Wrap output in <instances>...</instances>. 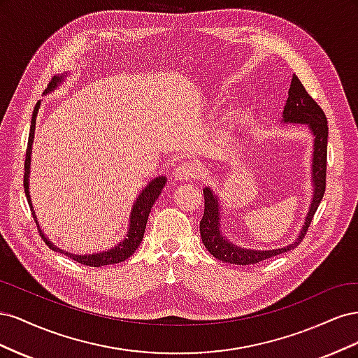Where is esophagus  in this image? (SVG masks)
I'll list each match as a JSON object with an SVG mask.
<instances>
[{
    "mask_svg": "<svg viewBox=\"0 0 358 358\" xmlns=\"http://www.w3.org/2000/svg\"><path fill=\"white\" fill-rule=\"evenodd\" d=\"M200 173L199 164H194V162H180V164L175 170V178L179 180H189L194 179Z\"/></svg>",
    "mask_w": 358,
    "mask_h": 358,
    "instance_id": "obj_1",
    "label": "esophagus"
}]
</instances>
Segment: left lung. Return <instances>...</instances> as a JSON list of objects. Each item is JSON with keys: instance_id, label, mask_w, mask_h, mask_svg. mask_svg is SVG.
<instances>
[{"instance_id": "8db88e82", "label": "left lung", "mask_w": 358, "mask_h": 358, "mask_svg": "<svg viewBox=\"0 0 358 358\" xmlns=\"http://www.w3.org/2000/svg\"><path fill=\"white\" fill-rule=\"evenodd\" d=\"M284 124H301L308 125L313 136V154H312V183H313V196L309 206V212L305 218V225L301 227L296 242L289 243L285 248L270 249V251H254L234 245L222 234L221 230V206L218 197L213 191L206 187L203 188L204 194V213L200 221V234L206 249L221 262L230 264L248 266L263 262V259L272 258L275 255L284 254L289 249L299 246L303 237H305L309 224L315 215L318 206L324 197L326 191V171H327V138L329 127L327 117L324 115L318 103L312 99L301 85L297 76L294 74L291 79L288 90V99L282 113Z\"/></svg>"}]
</instances>
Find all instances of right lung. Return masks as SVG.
Returning a JSON list of instances; mask_svg holds the SVG:
<instances>
[{"instance_id": "right-lung-1", "label": "right lung", "mask_w": 358, "mask_h": 358, "mask_svg": "<svg viewBox=\"0 0 358 358\" xmlns=\"http://www.w3.org/2000/svg\"><path fill=\"white\" fill-rule=\"evenodd\" d=\"M64 76H67V73H64L61 76H55L50 80V83L48 85V90L45 94L57 90L58 85L62 82ZM41 101H38L34 107V112H32V119H31V127H29V137H28V146H27V157H25V176H24V188H25V194H27V200L32 212V218H34L37 229L40 231L41 239L46 242V245L53 249V251L61 252L64 255L70 257L74 262H78L83 266H91V267H101V266H107V264H116L125 262L128 257H131L134 254L136 249L142 243L143 234L146 230V224H148V218H149V212L152 209L154 203L157 201V199L159 197V194L162 191V188L166 187L167 178L166 176H158L154 180H150L146 188L142 189V192L138 194V197L136 199L131 213H129V221H128V231L124 236V241L119 242L115 248L107 249V251L103 252H96V254H90V255H76V254H70L62 251L58 246L53 245L46 234H43L41 227L37 221V216L34 212V208H32V201H31V196H29V167H31V154H32V140H34V133H36V117L38 113V107H40Z\"/></svg>"}]
</instances>
